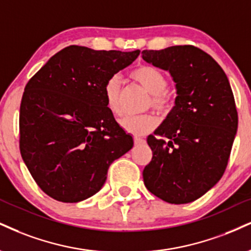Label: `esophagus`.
Listing matches in <instances>:
<instances>
[{
	"label": "esophagus",
	"instance_id": "1",
	"mask_svg": "<svg viewBox=\"0 0 251 251\" xmlns=\"http://www.w3.org/2000/svg\"><path fill=\"white\" fill-rule=\"evenodd\" d=\"M145 143V139L143 138H139V137H134V144L135 145H141Z\"/></svg>",
	"mask_w": 251,
	"mask_h": 251
}]
</instances>
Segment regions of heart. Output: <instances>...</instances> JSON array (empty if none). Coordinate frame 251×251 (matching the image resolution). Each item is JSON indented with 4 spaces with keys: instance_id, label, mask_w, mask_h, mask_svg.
<instances>
[{
    "instance_id": "1",
    "label": "heart",
    "mask_w": 251,
    "mask_h": 251,
    "mask_svg": "<svg viewBox=\"0 0 251 251\" xmlns=\"http://www.w3.org/2000/svg\"><path fill=\"white\" fill-rule=\"evenodd\" d=\"M131 77L137 80L141 86L151 93V102L159 112H167L171 108V99L166 93L168 86V80L165 74L158 68L152 65L138 66L131 72ZM104 97L106 101V106L111 113H122V105H120V79L118 76L111 77L104 86ZM158 125V119L153 114H143V116H125L119 120V126L126 133L140 137Z\"/></svg>"
}]
</instances>
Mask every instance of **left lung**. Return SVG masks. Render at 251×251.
<instances>
[{
    "instance_id": "1",
    "label": "left lung",
    "mask_w": 251,
    "mask_h": 251,
    "mask_svg": "<svg viewBox=\"0 0 251 251\" xmlns=\"http://www.w3.org/2000/svg\"><path fill=\"white\" fill-rule=\"evenodd\" d=\"M141 53L145 62L170 72L176 89L173 108L154 132L158 137L147 138L153 156L144 168V183L168 203H188L225 173L238 124L234 95L221 66L199 48Z\"/></svg>"
}]
</instances>
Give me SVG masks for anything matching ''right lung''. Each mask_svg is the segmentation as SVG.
<instances>
[{"label": "right lung", "instance_id": "add662e5", "mask_svg": "<svg viewBox=\"0 0 251 251\" xmlns=\"http://www.w3.org/2000/svg\"><path fill=\"white\" fill-rule=\"evenodd\" d=\"M139 53L70 45L28 81L20 107V150L45 194L68 203L91 198L104 186L111 164L133 147L108 111L104 86Z\"/></svg>", "mask_w": 251, "mask_h": 251}]
</instances>
